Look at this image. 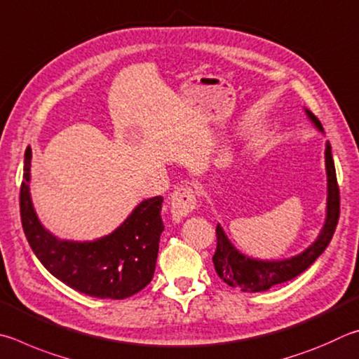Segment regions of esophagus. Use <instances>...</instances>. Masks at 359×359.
<instances>
[{
    "label": "esophagus",
    "mask_w": 359,
    "mask_h": 359,
    "mask_svg": "<svg viewBox=\"0 0 359 359\" xmlns=\"http://www.w3.org/2000/svg\"><path fill=\"white\" fill-rule=\"evenodd\" d=\"M196 206L197 198L196 194H194V189H191V187H178V189L172 194L170 208H172V215L176 221L189 216L191 212L196 210Z\"/></svg>",
    "instance_id": "obj_1"
}]
</instances>
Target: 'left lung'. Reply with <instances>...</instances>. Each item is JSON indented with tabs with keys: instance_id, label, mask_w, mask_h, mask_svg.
Wrapping results in <instances>:
<instances>
[{
	"instance_id": "obj_1",
	"label": "left lung",
	"mask_w": 359,
	"mask_h": 359,
	"mask_svg": "<svg viewBox=\"0 0 359 359\" xmlns=\"http://www.w3.org/2000/svg\"><path fill=\"white\" fill-rule=\"evenodd\" d=\"M306 110L307 118L311 119L313 126L323 132L322 123L313 115L311 110ZM325 165L326 176H328V197H326V219L320 235L309 248L303 252L290 257L284 260H257L241 254L225 235L221 225L216 227L217 248L212 255L216 273L225 284L235 288H240L241 292H266L273 285L282 284V282L292 280L303 271H306L313 262H316L323 250L328 248L332 235H334L336 225L339 221V212H341V197H339V186L336 178L334 161L331 154V144L326 142L325 148Z\"/></svg>"
}]
</instances>
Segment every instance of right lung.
Returning a JSON list of instances; mask_svg holds the SVG:
<instances>
[{
    "label": "right lung",
    "instance_id": "add662e5",
    "mask_svg": "<svg viewBox=\"0 0 359 359\" xmlns=\"http://www.w3.org/2000/svg\"><path fill=\"white\" fill-rule=\"evenodd\" d=\"M29 168L31 149L25 153L20 217L31 249L50 274L74 290L102 299L129 298L149 284L163 230L162 197L138 203L110 235L83 243L60 240L37 219L29 194Z\"/></svg>",
    "mask_w": 359,
    "mask_h": 359
}]
</instances>
